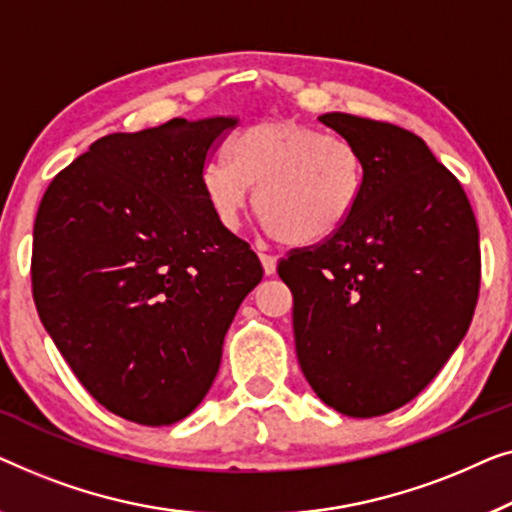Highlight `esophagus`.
I'll use <instances>...</instances> for the list:
<instances>
[{"instance_id":"34e87169","label":"esophagus","mask_w":512,"mask_h":512,"mask_svg":"<svg viewBox=\"0 0 512 512\" xmlns=\"http://www.w3.org/2000/svg\"><path fill=\"white\" fill-rule=\"evenodd\" d=\"M259 259H262L266 276H273V273H276V257L269 255V253H259Z\"/></svg>"}]
</instances>
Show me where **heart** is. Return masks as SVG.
Returning <instances> with one entry per match:
<instances>
[{"label": "heart", "mask_w": 512, "mask_h": 512, "mask_svg": "<svg viewBox=\"0 0 512 512\" xmlns=\"http://www.w3.org/2000/svg\"><path fill=\"white\" fill-rule=\"evenodd\" d=\"M366 185L355 143L297 120H264L229 143V162L206 164V201L222 225H239L255 190V211L280 243L318 246L355 215Z\"/></svg>", "instance_id": "heart-1"}]
</instances>
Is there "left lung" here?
<instances>
[{"label": "left lung", "mask_w": 512, "mask_h": 512, "mask_svg": "<svg viewBox=\"0 0 512 512\" xmlns=\"http://www.w3.org/2000/svg\"><path fill=\"white\" fill-rule=\"evenodd\" d=\"M320 122L362 153L364 194L341 232L292 250L278 276L308 385L338 413L376 417L415 399L469 331L478 225L420 136L350 113Z\"/></svg>", "instance_id": "8db88e82"}]
</instances>
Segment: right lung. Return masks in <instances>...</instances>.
<instances>
[{
  "mask_svg": "<svg viewBox=\"0 0 512 512\" xmlns=\"http://www.w3.org/2000/svg\"><path fill=\"white\" fill-rule=\"evenodd\" d=\"M236 118H174L92 143L43 194L32 292L43 327L106 410L190 415L218 376L259 257L208 206L201 174Z\"/></svg>",
  "mask_w": 512,
  "mask_h": 512,
  "instance_id": "right-lung-1",
  "label": "right lung"
}]
</instances>
